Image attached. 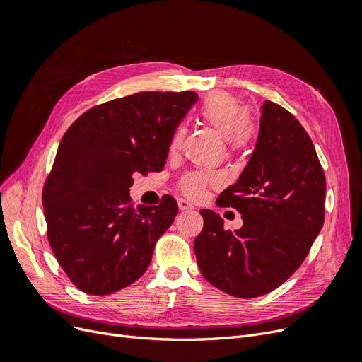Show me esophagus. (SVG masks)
<instances>
[{"mask_svg":"<svg viewBox=\"0 0 362 362\" xmlns=\"http://www.w3.org/2000/svg\"><path fill=\"white\" fill-rule=\"evenodd\" d=\"M178 208L181 211H189V210H193V205L189 202V201H185V199H180L178 201Z\"/></svg>","mask_w":362,"mask_h":362,"instance_id":"1","label":"esophagus"}]
</instances>
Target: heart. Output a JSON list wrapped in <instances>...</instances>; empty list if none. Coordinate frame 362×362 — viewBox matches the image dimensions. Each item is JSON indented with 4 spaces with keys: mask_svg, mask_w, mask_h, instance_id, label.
<instances>
[{
    "mask_svg": "<svg viewBox=\"0 0 362 362\" xmlns=\"http://www.w3.org/2000/svg\"><path fill=\"white\" fill-rule=\"evenodd\" d=\"M199 116L221 134L231 149L245 148L254 136V124L245 113V107L237 96L226 92H214L205 98L199 108ZM184 131L178 128L170 140V151H177L181 145ZM217 173L193 172L181 180L180 189L189 198H199L208 182H216Z\"/></svg>",
    "mask_w": 362,
    "mask_h": 362,
    "instance_id": "obj_1",
    "label": "heart"
}]
</instances>
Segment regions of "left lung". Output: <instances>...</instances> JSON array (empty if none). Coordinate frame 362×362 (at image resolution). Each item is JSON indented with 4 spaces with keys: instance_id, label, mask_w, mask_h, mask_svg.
<instances>
[{
    "instance_id": "1",
    "label": "left lung",
    "mask_w": 362,
    "mask_h": 362,
    "mask_svg": "<svg viewBox=\"0 0 362 362\" xmlns=\"http://www.w3.org/2000/svg\"><path fill=\"white\" fill-rule=\"evenodd\" d=\"M326 181L310 136L286 108L261 105L254 152L218 206L242 214L243 226L225 231L223 218L202 210L194 254L204 278L235 298H257L299 269L325 221Z\"/></svg>"
}]
</instances>
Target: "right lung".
<instances>
[{"label":"right lung","instance_id":"1","mask_svg":"<svg viewBox=\"0 0 362 362\" xmlns=\"http://www.w3.org/2000/svg\"><path fill=\"white\" fill-rule=\"evenodd\" d=\"M196 101L194 92H139L90 108L64 133L42 202L54 255L84 293L112 294L146 272L178 204L164 196L133 208L129 187L134 175L163 170Z\"/></svg>","mask_w":362,"mask_h":362}]
</instances>
